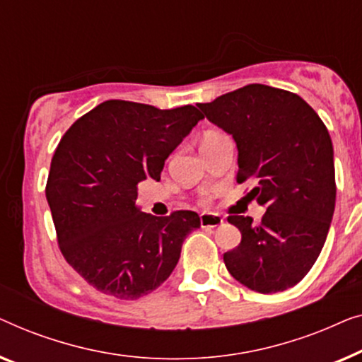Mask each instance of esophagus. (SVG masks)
<instances>
[{"mask_svg":"<svg viewBox=\"0 0 362 362\" xmlns=\"http://www.w3.org/2000/svg\"><path fill=\"white\" fill-rule=\"evenodd\" d=\"M223 218L220 215H215V213H202L200 215V225L202 228H216L223 225Z\"/></svg>","mask_w":362,"mask_h":362,"instance_id":"esophagus-1","label":"esophagus"}]
</instances>
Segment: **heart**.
I'll return each mask as SVG.
<instances>
[{
  "label": "heart",
  "instance_id": "obj_1",
  "mask_svg": "<svg viewBox=\"0 0 362 362\" xmlns=\"http://www.w3.org/2000/svg\"><path fill=\"white\" fill-rule=\"evenodd\" d=\"M221 137H225V136H223L221 132H218V131L205 132V134H203V137H202V141H200V149H202V147L208 146V144H211V142L221 139Z\"/></svg>",
  "mask_w": 362,
  "mask_h": 362
}]
</instances>
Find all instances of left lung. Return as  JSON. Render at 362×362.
Masks as SVG:
<instances>
[{
    "label": "left lung",
    "mask_w": 362,
    "mask_h": 362,
    "mask_svg": "<svg viewBox=\"0 0 362 362\" xmlns=\"http://www.w3.org/2000/svg\"><path fill=\"white\" fill-rule=\"evenodd\" d=\"M238 147V183L266 206L259 225L228 216L241 243L225 252L231 276L259 293L297 285L322 252L336 202L333 144L327 126L298 95L252 83L198 103ZM249 193V195H251Z\"/></svg>",
    "instance_id": "8db88e82"
}]
</instances>
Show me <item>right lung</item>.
Returning <instances> with one entry per match:
<instances>
[{
	"label": "right lung",
	"instance_id": "1",
	"mask_svg": "<svg viewBox=\"0 0 362 362\" xmlns=\"http://www.w3.org/2000/svg\"><path fill=\"white\" fill-rule=\"evenodd\" d=\"M203 115L108 100L60 139L45 197L65 261L91 287L136 300L164 284L179 262L195 211L152 216L136 206L137 183L160 179L165 159Z\"/></svg>",
	"mask_w": 362,
	"mask_h": 362
}]
</instances>
